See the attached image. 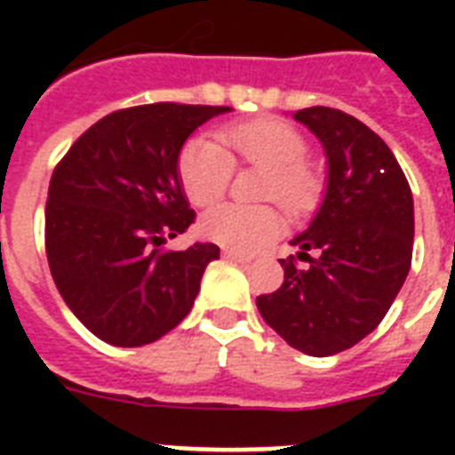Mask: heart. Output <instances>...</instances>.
Segmentation results:
<instances>
[{
  "instance_id": "1",
  "label": "heart",
  "mask_w": 455,
  "mask_h": 455,
  "mask_svg": "<svg viewBox=\"0 0 455 455\" xmlns=\"http://www.w3.org/2000/svg\"><path fill=\"white\" fill-rule=\"evenodd\" d=\"M292 193H295L299 200H307V203H311V200H314V196H316V186H314V181H311L309 177L298 174V177H295V184H292ZM257 235L259 234H255L248 241L252 248H257V245H259V238H257Z\"/></svg>"
}]
</instances>
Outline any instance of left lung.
Here are the masks:
<instances>
[{
  "mask_svg": "<svg viewBox=\"0 0 455 455\" xmlns=\"http://www.w3.org/2000/svg\"><path fill=\"white\" fill-rule=\"evenodd\" d=\"M221 106L148 103L101 117L49 181L44 248L63 302L96 338L141 347L191 311L220 248L181 241L196 212L179 186V151Z\"/></svg>",
  "mask_w": 455,
  "mask_h": 455,
  "instance_id": "obj_1",
  "label": "left lung"
}]
</instances>
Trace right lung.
<instances>
[{
	"instance_id": "add662e5",
	"label": "right lung",
	"mask_w": 455,
	"mask_h": 455,
	"mask_svg": "<svg viewBox=\"0 0 455 455\" xmlns=\"http://www.w3.org/2000/svg\"><path fill=\"white\" fill-rule=\"evenodd\" d=\"M328 156L323 203L281 259L283 285L259 295L262 318L311 356H331L366 338L395 302L413 252V198L389 146L356 117L304 108Z\"/></svg>"
}]
</instances>
